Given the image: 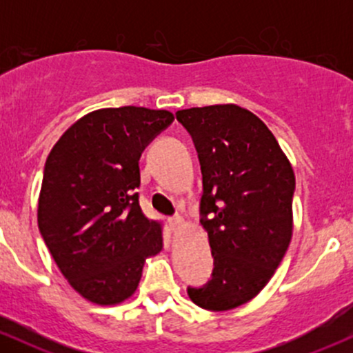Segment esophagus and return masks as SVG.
I'll use <instances>...</instances> for the list:
<instances>
[{
  "instance_id": "1",
  "label": "esophagus",
  "mask_w": 353,
  "mask_h": 353,
  "mask_svg": "<svg viewBox=\"0 0 353 353\" xmlns=\"http://www.w3.org/2000/svg\"><path fill=\"white\" fill-rule=\"evenodd\" d=\"M169 224H171V228H172L174 230H177V229L182 228V224H184V221H182V219H181L179 216H177V217L169 219Z\"/></svg>"
}]
</instances>
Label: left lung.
<instances>
[{
  "instance_id": "1",
  "label": "left lung",
  "mask_w": 353,
  "mask_h": 353,
  "mask_svg": "<svg viewBox=\"0 0 353 353\" xmlns=\"http://www.w3.org/2000/svg\"><path fill=\"white\" fill-rule=\"evenodd\" d=\"M176 116L199 156L201 222L214 257L212 281L201 289L189 287L188 294L201 309H236L269 283L290 244L292 164L249 109L212 104Z\"/></svg>"
}]
</instances>
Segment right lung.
Segmentation results:
<instances>
[{"label": "right lung", "mask_w": 353, "mask_h": 353, "mask_svg": "<svg viewBox=\"0 0 353 353\" xmlns=\"http://www.w3.org/2000/svg\"><path fill=\"white\" fill-rule=\"evenodd\" d=\"M172 121L165 109H96L48 156L38 228L61 274L89 302L128 301L145 259L163 250V224L144 216L136 189L141 154Z\"/></svg>", "instance_id": "1"}]
</instances>
